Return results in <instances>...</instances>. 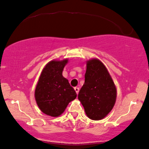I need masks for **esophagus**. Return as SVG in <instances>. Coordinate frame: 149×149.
<instances>
[{
    "mask_svg": "<svg viewBox=\"0 0 149 149\" xmlns=\"http://www.w3.org/2000/svg\"><path fill=\"white\" fill-rule=\"evenodd\" d=\"M74 90H75V92H76L77 94H78V93H79V87H74Z\"/></svg>",
    "mask_w": 149,
    "mask_h": 149,
    "instance_id": "obj_1",
    "label": "esophagus"
}]
</instances>
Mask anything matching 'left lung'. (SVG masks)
<instances>
[{
	"instance_id": "1",
	"label": "left lung",
	"mask_w": 149,
	"mask_h": 149,
	"mask_svg": "<svg viewBox=\"0 0 149 149\" xmlns=\"http://www.w3.org/2000/svg\"><path fill=\"white\" fill-rule=\"evenodd\" d=\"M84 77V84L79 90L78 99L89 119H104L116 102V86L106 67L98 59L87 62Z\"/></svg>"
}]
</instances>
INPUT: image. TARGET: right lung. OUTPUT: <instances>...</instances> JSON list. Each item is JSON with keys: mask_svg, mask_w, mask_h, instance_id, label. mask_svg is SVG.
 Segmentation results:
<instances>
[{"mask_svg": "<svg viewBox=\"0 0 149 149\" xmlns=\"http://www.w3.org/2000/svg\"><path fill=\"white\" fill-rule=\"evenodd\" d=\"M68 60H52L43 68L35 91V98L40 109L49 116H59L68 104L77 97L62 71Z\"/></svg>", "mask_w": 149, "mask_h": 149, "instance_id": "obj_1", "label": "right lung"}]
</instances>
